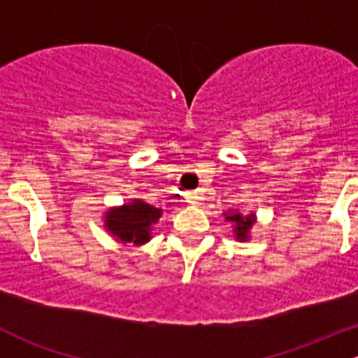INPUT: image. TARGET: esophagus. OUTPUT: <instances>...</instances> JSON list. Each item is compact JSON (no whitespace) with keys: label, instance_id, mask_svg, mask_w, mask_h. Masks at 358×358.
Masks as SVG:
<instances>
[{"label":"esophagus","instance_id":"obj_1","mask_svg":"<svg viewBox=\"0 0 358 358\" xmlns=\"http://www.w3.org/2000/svg\"><path fill=\"white\" fill-rule=\"evenodd\" d=\"M187 199H189L190 204L197 206V204H199V202H201V196H199V194H190V196L187 197Z\"/></svg>","mask_w":358,"mask_h":358}]
</instances>
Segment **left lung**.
<instances>
[{
    "label": "left lung",
    "instance_id": "left-lung-1",
    "mask_svg": "<svg viewBox=\"0 0 358 358\" xmlns=\"http://www.w3.org/2000/svg\"><path fill=\"white\" fill-rule=\"evenodd\" d=\"M227 222L234 223V232H236L237 241H248L249 239V230H251L252 223H255V215L243 216L239 211H229L225 213Z\"/></svg>",
    "mask_w": 358,
    "mask_h": 358
}]
</instances>
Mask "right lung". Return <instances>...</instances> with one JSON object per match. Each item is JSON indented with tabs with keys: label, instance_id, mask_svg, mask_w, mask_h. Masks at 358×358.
<instances>
[{
	"label": "right lung",
	"instance_id": "right-lung-1",
	"mask_svg": "<svg viewBox=\"0 0 358 358\" xmlns=\"http://www.w3.org/2000/svg\"><path fill=\"white\" fill-rule=\"evenodd\" d=\"M161 215L162 209L154 208L142 199H133L106 213V229L122 244L131 243L142 246L150 241V230Z\"/></svg>",
	"mask_w": 358,
	"mask_h": 358
}]
</instances>
